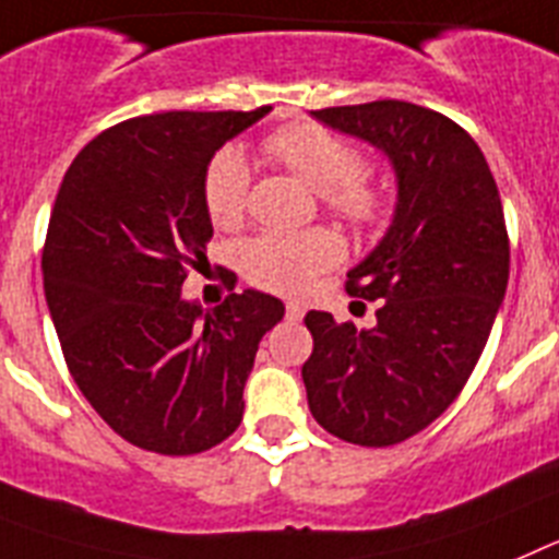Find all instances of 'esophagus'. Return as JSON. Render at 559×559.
Wrapping results in <instances>:
<instances>
[{"label":"esophagus","instance_id":"1","mask_svg":"<svg viewBox=\"0 0 559 559\" xmlns=\"http://www.w3.org/2000/svg\"><path fill=\"white\" fill-rule=\"evenodd\" d=\"M304 314H307L304 304H298V300H289V304H286V318L289 320H304Z\"/></svg>","mask_w":559,"mask_h":559}]
</instances>
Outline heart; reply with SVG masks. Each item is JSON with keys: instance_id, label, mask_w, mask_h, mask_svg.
Wrapping results in <instances>:
<instances>
[{"instance_id": "heart-1", "label": "heart", "mask_w": 559, "mask_h": 559, "mask_svg": "<svg viewBox=\"0 0 559 559\" xmlns=\"http://www.w3.org/2000/svg\"><path fill=\"white\" fill-rule=\"evenodd\" d=\"M264 148L314 188L329 211L352 227H373L385 216V193L362 174V154L323 126H284L264 140ZM247 202L250 165L236 148H222L205 174V207L213 225H239L245 219ZM337 259L340 241L329 230L261 233L239 250L241 275L252 286L278 295L307 293L314 278L337 264Z\"/></svg>"}]
</instances>
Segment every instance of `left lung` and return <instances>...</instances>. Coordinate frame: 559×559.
<instances>
[{
  "label": "left lung",
  "instance_id": "8db88e82",
  "mask_svg": "<svg viewBox=\"0 0 559 559\" xmlns=\"http://www.w3.org/2000/svg\"><path fill=\"white\" fill-rule=\"evenodd\" d=\"M312 115L377 145L396 174L394 222L346 281L352 295L385 300L377 326L357 332L312 309L300 368L323 430L388 448L453 405L487 346L509 281L501 197L478 143L439 111L373 100Z\"/></svg>",
  "mask_w": 559,
  "mask_h": 559
}]
</instances>
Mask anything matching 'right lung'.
Segmentation results:
<instances>
[{"label":"right lung","mask_w":559,"mask_h":559,"mask_svg":"<svg viewBox=\"0 0 559 559\" xmlns=\"http://www.w3.org/2000/svg\"><path fill=\"white\" fill-rule=\"evenodd\" d=\"M270 106L165 111L86 143L58 188L41 273L61 352L81 394L134 448L193 455L239 427L259 343L284 318L247 289L202 312L182 298L213 236V154Z\"/></svg>","instance_id":"1"}]
</instances>
